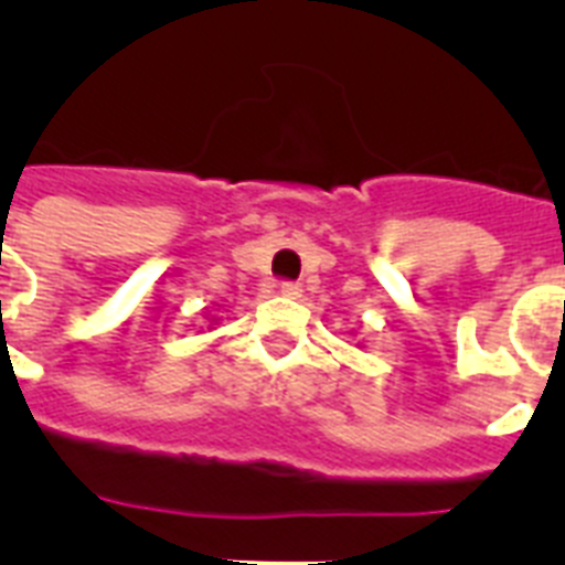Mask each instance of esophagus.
<instances>
[{"label": "esophagus", "mask_w": 565, "mask_h": 565, "mask_svg": "<svg viewBox=\"0 0 565 565\" xmlns=\"http://www.w3.org/2000/svg\"><path fill=\"white\" fill-rule=\"evenodd\" d=\"M279 291L286 294V297H299V294H302V282H297V279H282V282H279Z\"/></svg>", "instance_id": "1"}]
</instances>
